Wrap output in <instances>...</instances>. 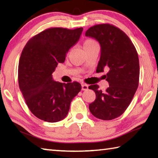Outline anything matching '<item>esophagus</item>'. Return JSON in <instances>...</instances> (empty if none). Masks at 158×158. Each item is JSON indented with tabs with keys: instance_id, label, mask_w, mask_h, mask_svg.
<instances>
[{
	"instance_id": "esophagus-1",
	"label": "esophagus",
	"mask_w": 158,
	"mask_h": 158,
	"mask_svg": "<svg viewBox=\"0 0 158 158\" xmlns=\"http://www.w3.org/2000/svg\"><path fill=\"white\" fill-rule=\"evenodd\" d=\"M81 89L82 90H87L89 89V85L85 84H81Z\"/></svg>"
}]
</instances>
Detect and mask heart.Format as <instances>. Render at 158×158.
<instances>
[{
    "label": "heart",
    "mask_w": 158,
    "mask_h": 158,
    "mask_svg": "<svg viewBox=\"0 0 158 158\" xmlns=\"http://www.w3.org/2000/svg\"><path fill=\"white\" fill-rule=\"evenodd\" d=\"M95 44H97V42H96L94 40L89 38V39H86L84 41V44H83V46H84V49H88V48L90 47L93 46V45Z\"/></svg>",
    "instance_id": "b5f03b06"
}]
</instances>
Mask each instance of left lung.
<instances>
[{"label":"left lung","instance_id":"left-lung-1","mask_svg":"<svg viewBox=\"0 0 158 158\" xmlns=\"http://www.w3.org/2000/svg\"><path fill=\"white\" fill-rule=\"evenodd\" d=\"M85 35L95 38L100 44L101 55L96 72L109 69L103 76L109 84L105 92L97 84L89 87L96 95L95 100L89 105V110L99 119H114L126 110L138 88V53L127 35L109 23L93 26Z\"/></svg>","mask_w":158,"mask_h":158}]
</instances>
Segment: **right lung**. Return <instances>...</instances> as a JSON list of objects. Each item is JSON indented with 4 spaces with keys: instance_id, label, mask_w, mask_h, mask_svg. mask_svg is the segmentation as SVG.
Masks as SVG:
<instances>
[{
    "instance_id": "add662e5",
    "label": "right lung",
    "mask_w": 158,
    "mask_h": 158,
    "mask_svg": "<svg viewBox=\"0 0 158 158\" xmlns=\"http://www.w3.org/2000/svg\"><path fill=\"white\" fill-rule=\"evenodd\" d=\"M82 31L83 28L46 29L29 40L21 52L19 89L32 114L42 121L55 123L65 118L72 100L81 89L77 81H55L52 73L58 63H64Z\"/></svg>"
}]
</instances>
